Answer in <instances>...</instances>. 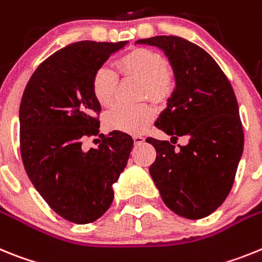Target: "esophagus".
<instances>
[{
	"label": "esophagus",
	"mask_w": 262,
	"mask_h": 262,
	"mask_svg": "<svg viewBox=\"0 0 262 262\" xmlns=\"http://www.w3.org/2000/svg\"><path fill=\"white\" fill-rule=\"evenodd\" d=\"M133 140H134V144L136 145H141L145 142V137H142V136H134Z\"/></svg>",
	"instance_id": "1"
}]
</instances>
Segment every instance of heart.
<instances>
[{
    "instance_id": "b5f03b06",
    "label": "heart",
    "mask_w": 262,
    "mask_h": 262,
    "mask_svg": "<svg viewBox=\"0 0 262 262\" xmlns=\"http://www.w3.org/2000/svg\"><path fill=\"white\" fill-rule=\"evenodd\" d=\"M118 66L126 75H134L144 80V96L165 100L174 90V76L166 68V60L161 54L149 49H136L120 58ZM117 75L108 66H100L92 77V93L103 106L112 104L115 99ZM154 108L149 104L124 105L117 104L105 115V125L113 130L138 134L144 132L151 118Z\"/></svg>"
}]
</instances>
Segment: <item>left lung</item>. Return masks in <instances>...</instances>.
<instances>
[{
    "mask_svg": "<svg viewBox=\"0 0 262 262\" xmlns=\"http://www.w3.org/2000/svg\"><path fill=\"white\" fill-rule=\"evenodd\" d=\"M136 45L162 50L172 68L175 87L156 126L169 141L147 138L156 147L149 172L163 203L177 215L202 219L228 196L244 149V133L231 83L212 56L179 38L158 35ZM185 135L179 150L172 145Z\"/></svg>",
    "mask_w": 262,
    "mask_h": 262,
    "instance_id": "obj_1",
    "label": "left lung"
}]
</instances>
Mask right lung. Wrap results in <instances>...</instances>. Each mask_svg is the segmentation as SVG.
Returning <instances> with one entry per match:
<instances>
[{"mask_svg": "<svg viewBox=\"0 0 262 262\" xmlns=\"http://www.w3.org/2000/svg\"><path fill=\"white\" fill-rule=\"evenodd\" d=\"M81 42L54 52L31 75L19 106V141L25 170L47 204L64 219L88 224L112 204L113 185L126 167L133 138L113 130L100 144L83 149L99 134L101 106L92 93L100 66L128 45Z\"/></svg>", "mask_w": 262, "mask_h": 262, "instance_id": "1", "label": "right lung"}]
</instances>
